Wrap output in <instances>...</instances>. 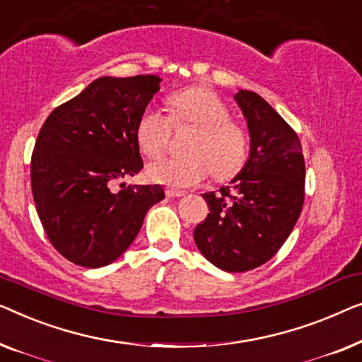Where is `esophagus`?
<instances>
[{"mask_svg":"<svg viewBox=\"0 0 362 362\" xmlns=\"http://www.w3.org/2000/svg\"><path fill=\"white\" fill-rule=\"evenodd\" d=\"M165 195L169 198H180L183 197V192L175 190V188H165Z\"/></svg>","mask_w":362,"mask_h":362,"instance_id":"obj_1","label":"esophagus"}]
</instances>
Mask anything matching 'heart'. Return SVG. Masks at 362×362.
<instances>
[{"label": "heart", "mask_w": 362, "mask_h": 362, "mask_svg": "<svg viewBox=\"0 0 362 362\" xmlns=\"http://www.w3.org/2000/svg\"><path fill=\"white\" fill-rule=\"evenodd\" d=\"M169 116L157 108H146L136 124V139L142 154L159 157L170 144L172 129L197 128L187 144L185 157H164L149 165L154 182L174 188L202 183L208 175L230 180L246 165L249 136L231 119V110L208 86H188L167 98Z\"/></svg>", "instance_id": "b5f03b06"}]
</instances>
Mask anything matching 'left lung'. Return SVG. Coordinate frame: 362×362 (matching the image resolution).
Instances as JSON below:
<instances>
[{
  "instance_id": "1",
  "label": "left lung",
  "mask_w": 362,
  "mask_h": 362,
  "mask_svg": "<svg viewBox=\"0 0 362 362\" xmlns=\"http://www.w3.org/2000/svg\"><path fill=\"white\" fill-rule=\"evenodd\" d=\"M247 119L251 156L220 192L205 193L210 213L193 231L213 266L246 272L276 256L297 223L305 200V159L300 139L262 96H234Z\"/></svg>"
}]
</instances>
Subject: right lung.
Returning a JSON list of instances; mask_svg holds the SVG:
<instances>
[{
  "label": "right lung",
  "mask_w": 362,
  "mask_h": 362,
  "mask_svg": "<svg viewBox=\"0 0 362 362\" xmlns=\"http://www.w3.org/2000/svg\"><path fill=\"white\" fill-rule=\"evenodd\" d=\"M156 75L101 77L44 121L30 157V187L49 241L70 262L103 267L139 233L165 197L160 185L119 179L142 169L136 124L160 88Z\"/></svg>",
  "instance_id": "right-lung-1"
}]
</instances>
